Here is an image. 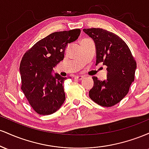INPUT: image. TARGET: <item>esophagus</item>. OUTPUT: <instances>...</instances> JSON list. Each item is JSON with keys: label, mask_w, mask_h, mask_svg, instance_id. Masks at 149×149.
Wrapping results in <instances>:
<instances>
[{"label": "esophagus", "mask_w": 149, "mask_h": 149, "mask_svg": "<svg viewBox=\"0 0 149 149\" xmlns=\"http://www.w3.org/2000/svg\"><path fill=\"white\" fill-rule=\"evenodd\" d=\"M83 78H84V77L82 76H77L75 77V79H76L78 80H80L83 79Z\"/></svg>", "instance_id": "34e87169"}]
</instances>
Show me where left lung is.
Instances as JSON below:
<instances>
[{"instance_id": "8db88e82", "label": "left lung", "mask_w": 149, "mask_h": 149, "mask_svg": "<svg viewBox=\"0 0 149 149\" xmlns=\"http://www.w3.org/2000/svg\"><path fill=\"white\" fill-rule=\"evenodd\" d=\"M83 31L95 42L96 65L102 63L107 66L105 80L92 77L94 85L89 96L102 107H112L127 95L134 80L136 61L125 42L115 33L99 28Z\"/></svg>"}]
</instances>
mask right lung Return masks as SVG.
Wrapping results in <instances>:
<instances>
[{"label": "right lung", "mask_w": 149, "mask_h": 149, "mask_svg": "<svg viewBox=\"0 0 149 149\" xmlns=\"http://www.w3.org/2000/svg\"><path fill=\"white\" fill-rule=\"evenodd\" d=\"M80 29L54 32L37 42L24 55L19 66L22 90L33 110L40 115H50L65 101L62 84L67 78L54 69L64 59L69 43L76 41ZM71 78V77H70Z\"/></svg>", "instance_id": "1"}]
</instances>
